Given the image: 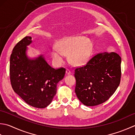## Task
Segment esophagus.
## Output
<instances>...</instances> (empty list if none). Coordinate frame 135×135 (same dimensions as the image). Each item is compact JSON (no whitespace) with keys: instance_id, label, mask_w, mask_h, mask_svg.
I'll return each instance as SVG.
<instances>
[{"instance_id":"34e87169","label":"esophagus","mask_w":135,"mask_h":135,"mask_svg":"<svg viewBox=\"0 0 135 135\" xmlns=\"http://www.w3.org/2000/svg\"><path fill=\"white\" fill-rule=\"evenodd\" d=\"M66 73L67 75H70V74H71V71H70V70L66 69Z\"/></svg>"}]
</instances>
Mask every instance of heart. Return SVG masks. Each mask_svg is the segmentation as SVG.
I'll list each match as a JSON object with an SVG mask.
<instances>
[{
	"label": "heart",
	"mask_w": 135,
	"mask_h": 135,
	"mask_svg": "<svg viewBox=\"0 0 135 135\" xmlns=\"http://www.w3.org/2000/svg\"><path fill=\"white\" fill-rule=\"evenodd\" d=\"M52 50L51 55L57 65L64 62V55H68V61L74 66H81L89 60L92 51V43L83 36L66 37Z\"/></svg>",
	"instance_id": "heart-1"
}]
</instances>
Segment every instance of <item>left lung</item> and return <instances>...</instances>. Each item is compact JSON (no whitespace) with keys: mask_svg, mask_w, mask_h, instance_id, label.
I'll list each match as a JSON object with an SVG mask.
<instances>
[{"mask_svg":"<svg viewBox=\"0 0 135 135\" xmlns=\"http://www.w3.org/2000/svg\"><path fill=\"white\" fill-rule=\"evenodd\" d=\"M121 57L115 52H100L84 66L76 68L75 93L86 106L105 102L119 86Z\"/></svg>","mask_w":135,"mask_h":135,"instance_id":"1","label":"left lung"}]
</instances>
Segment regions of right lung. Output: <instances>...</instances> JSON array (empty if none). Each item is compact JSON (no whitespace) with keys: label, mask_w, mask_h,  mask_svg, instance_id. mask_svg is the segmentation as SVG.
<instances>
[{"label":"right lung","mask_w":135,"mask_h":135,"mask_svg":"<svg viewBox=\"0 0 135 135\" xmlns=\"http://www.w3.org/2000/svg\"><path fill=\"white\" fill-rule=\"evenodd\" d=\"M31 37H26L14 47L10 59L11 84L16 94L28 104L38 108L49 105L56 93V85L64 79L66 69L50 66L43 55L30 58L27 46Z\"/></svg>","instance_id":"1"}]
</instances>
